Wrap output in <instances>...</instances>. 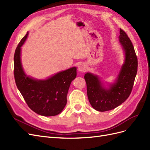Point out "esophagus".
Here are the masks:
<instances>
[{
    "label": "esophagus",
    "instance_id": "34e87169",
    "mask_svg": "<svg viewBox=\"0 0 150 150\" xmlns=\"http://www.w3.org/2000/svg\"><path fill=\"white\" fill-rule=\"evenodd\" d=\"M78 69L79 72H86V70H87V67H86L85 64H81L78 66Z\"/></svg>",
    "mask_w": 150,
    "mask_h": 150
}]
</instances>
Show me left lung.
<instances>
[{
  "label": "left lung",
  "instance_id": "8db88e82",
  "mask_svg": "<svg viewBox=\"0 0 150 150\" xmlns=\"http://www.w3.org/2000/svg\"><path fill=\"white\" fill-rule=\"evenodd\" d=\"M119 40L125 52V61L122 66L115 83L105 89L99 78L88 72L84 75L89 101L98 111L115 109L124 103L132 91L138 70V59L130 39L120 29Z\"/></svg>",
  "mask_w": 150,
  "mask_h": 150
}]
</instances>
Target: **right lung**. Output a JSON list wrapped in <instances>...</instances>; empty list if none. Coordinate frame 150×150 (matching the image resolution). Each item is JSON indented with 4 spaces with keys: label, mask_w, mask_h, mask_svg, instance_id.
I'll return each mask as SVG.
<instances>
[{
    "label": "right lung",
    "mask_w": 150,
    "mask_h": 150,
    "mask_svg": "<svg viewBox=\"0 0 150 150\" xmlns=\"http://www.w3.org/2000/svg\"><path fill=\"white\" fill-rule=\"evenodd\" d=\"M28 35L21 39L14 54V78L18 89L32 110L44 116L57 115L67 103V94L76 67L58 72L46 80H36L25 74L21 61V47Z\"/></svg>",
    "instance_id": "add662e5"
}]
</instances>
